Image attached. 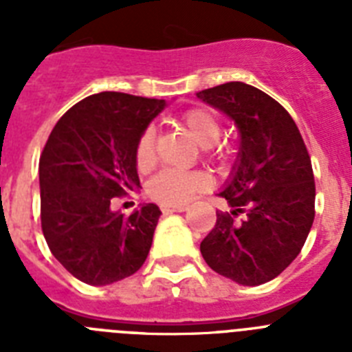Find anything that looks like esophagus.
I'll return each mask as SVG.
<instances>
[{
    "label": "esophagus",
    "instance_id": "34e87169",
    "mask_svg": "<svg viewBox=\"0 0 352 352\" xmlns=\"http://www.w3.org/2000/svg\"><path fill=\"white\" fill-rule=\"evenodd\" d=\"M160 210L164 214L179 213V211L186 210V204H160Z\"/></svg>",
    "mask_w": 352,
    "mask_h": 352
}]
</instances>
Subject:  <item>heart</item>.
Returning <instances> with one entry per match:
<instances>
[{"mask_svg": "<svg viewBox=\"0 0 352 352\" xmlns=\"http://www.w3.org/2000/svg\"><path fill=\"white\" fill-rule=\"evenodd\" d=\"M182 125L192 138L204 146L206 153L219 155L220 149V121L206 107H192L182 114ZM155 129L142 130L135 142V164L139 169H148L155 162ZM210 188V178L201 170L164 169L148 183V195L160 204H183L197 192Z\"/></svg>", "mask_w": 352, "mask_h": 352, "instance_id": "b5f03b06", "label": "heart"}]
</instances>
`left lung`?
Masks as SVG:
<instances>
[{"instance_id": "1", "label": "left lung", "mask_w": 352, "mask_h": 352, "mask_svg": "<svg viewBox=\"0 0 352 352\" xmlns=\"http://www.w3.org/2000/svg\"><path fill=\"white\" fill-rule=\"evenodd\" d=\"M197 98L232 118L241 133L238 164L219 194L231 211H217L201 254L213 272L261 285L296 259L310 232L316 217L310 155L291 114L250 84H220Z\"/></svg>"}]
</instances>
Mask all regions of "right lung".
<instances>
[{"label": "right lung", "instance_id": "1", "mask_svg": "<svg viewBox=\"0 0 352 352\" xmlns=\"http://www.w3.org/2000/svg\"><path fill=\"white\" fill-rule=\"evenodd\" d=\"M166 100L118 91L86 96L56 123L40 155V220L52 256L89 285H107L144 264L160 210L125 217L114 197L141 186L135 142Z\"/></svg>", "mask_w": 352, "mask_h": 352}]
</instances>
